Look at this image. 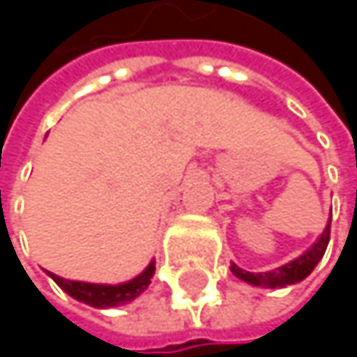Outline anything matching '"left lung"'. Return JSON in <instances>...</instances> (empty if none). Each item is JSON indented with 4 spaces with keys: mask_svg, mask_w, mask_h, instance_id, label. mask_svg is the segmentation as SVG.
I'll return each mask as SVG.
<instances>
[{
    "mask_svg": "<svg viewBox=\"0 0 357 357\" xmlns=\"http://www.w3.org/2000/svg\"><path fill=\"white\" fill-rule=\"evenodd\" d=\"M328 238H331V219H328L326 229L319 238V242L308 252H304L300 258H296L275 271H268V273H248V271H242L240 266L231 264V273L238 279L252 283V285H258V287H285V285L298 283L314 271V266L319 264V260L324 256V250L328 246Z\"/></svg>",
    "mask_w": 357,
    "mask_h": 357,
    "instance_id": "left-lung-1",
    "label": "left lung"
}]
</instances>
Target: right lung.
Segmentation results:
<instances>
[{
    "label": "right lung",
    "mask_w": 357,
    "mask_h": 357,
    "mask_svg": "<svg viewBox=\"0 0 357 357\" xmlns=\"http://www.w3.org/2000/svg\"><path fill=\"white\" fill-rule=\"evenodd\" d=\"M49 275L72 298H76L84 304H91L95 308H109V306L126 304V302L134 300L136 296H140L149 287V283L155 275V262H151L144 268V273H140L136 279H132L128 283H119V285H97V283H82V281H68V279H61L53 273H49Z\"/></svg>",
    "instance_id": "right-lung-1"
}]
</instances>
